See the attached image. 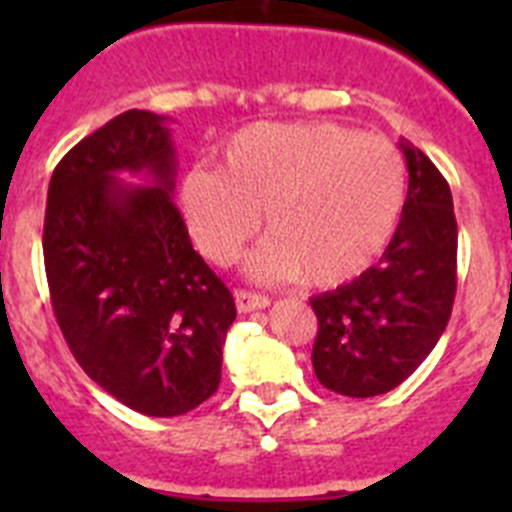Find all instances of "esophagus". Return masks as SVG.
I'll return each mask as SVG.
<instances>
[{"label":"esophagus","instance_id":"34e87169","mask_svg":"<svg viewBox=\"0 0 512 512\" xmlns=\"http://www.w3.org/2000/svg\"><path fill=\"white\" fill-rule=\"evenodd\" d=\"M269 305H271V300L266 295L246 292V289H238V292H235V307H238V312L264 310V307H269Z\"/></svg>","mask_w":512,"mask_h":512}]
</instances>
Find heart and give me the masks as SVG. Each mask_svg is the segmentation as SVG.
Returning a JSON list of instances; mask_svg holds the SVG:
<instances>
[{
  "label": "heart",
  "instance_id": "b5f03b06",
  "mask_svg": "<svg viewBox=\"0 0 512 512\" xmlns=\"http://www.w3.org/2000/svg\"><path fill=\"white\" fill-rule=\"evenodd\" d=\"M405 194V161L382 135L328 120L259 122L228 140L215 174L184 179L179 207L212 264H233L261 215L269 241L251 259L253 277L330 289L382 256Z\"/></svg>",
  "mask_w": 512,
  "mask_h": 512
}]
</instances>
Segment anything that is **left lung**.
I'll use <instances>...</instances> for the list:
<instances>
[{"mask_svg": "<svg viewBox=\"0 0 512 512\" xmlns=\"http://www.w3.org/2000/svg\"><path fill=\"white\" fill-rule=\"evenodd\" d=\"M408 197L377 266L351 284L310 300L318 315L312 369L346 397L395 390L431 354L456 295V230L449 182L420 148L402 138Z\"/></svg>", "mask_w": 512, "mask_h": 512, "instance_id": "obj_1", "label": "left lung"}]
</instances>
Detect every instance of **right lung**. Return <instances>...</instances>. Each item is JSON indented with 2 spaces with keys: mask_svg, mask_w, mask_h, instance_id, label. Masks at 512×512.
<instances>
[{
  "mask_svg": "<svg viewBox=\"0 0 512 512\" xmlns=\"http://www.w3.org/2000/svg\"><path fill=\"white\" fill-rule=\"evenodd\" d=\"M164 115L128 110L56 166L43 225L45 277L61 333L104 392L151 418L215 395L235 302L192 248L174 205L176 151ZM143 175L145 185L119 182Z\"/></svg>",
  "mask_w": 512,
  "mask_h": 512,
  "instance_id": "obj_1",
  "label": "right lung"
}]
</instances>
